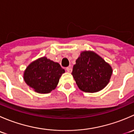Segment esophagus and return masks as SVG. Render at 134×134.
Listing matches in <instances>:
<instances>
[{"mask_svg":"<svg viewBox=\"0 0 134 134\" xmlns=\"http://www.w3.org/2000/svg\"><path fill=\"white\" fill-rule=\"evenodd\" d=\"M66 71L70 73V72H72V69H71V67H67V68H66Z\"/></svg>","mask_w":134,"mask_h":134,"instance_id":"34e87169","label":"esophagus"}]
</instances>
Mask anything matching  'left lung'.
Masks as SVG:
<instances>
[{
	"instance_id": "left-lung-1",
	"label": "left lung",
	"mask_w": 134,
	"mask_h": 134,
	"mask_svg": "<svg viewBox=\"0 0 134 134\" xmlns=\"http://www.w3.org/2000/svg\"><path fill=\"white\" fill-rule=\"evenodd\" d=\"M112 72L110 65L99 55L93 51H84L76 60L71 75L80 90L96 93L108 84Z\"/></svg>"
}]
</instances>
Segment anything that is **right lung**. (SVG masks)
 I'll use <instances>...</instances> for the list:
<instances>
[{
  "instance_id": "obj_1",
  "label": "right lung",
  "mask_w": 134,
  "mask_h": 134,
  "mask_svg": "<svg viewBox=\"0 0 134 134\" xmlns=\"http://www.w3.org/2000/svg\"><path fill=\"white\" fill-rule=\"evenodd\" d=\"M65 70L57 62L45 56L30 63L24 71L23 78L27 85L35 92L49 93L55 90Z\"/></svg>"
}]
</instances>
